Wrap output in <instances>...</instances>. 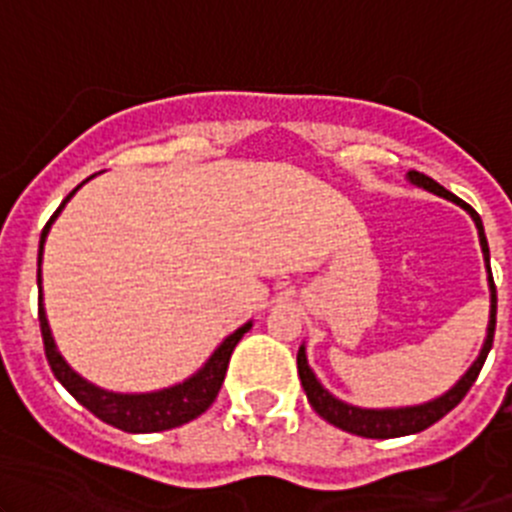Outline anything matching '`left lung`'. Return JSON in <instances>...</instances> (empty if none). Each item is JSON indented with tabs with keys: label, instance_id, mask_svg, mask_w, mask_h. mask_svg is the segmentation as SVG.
Wrapping results in <instances>:
<instances>
[{
	"label": "left lung",
	"instance_id": "1",
	"mask_svg": "<svg viewBox=\"0 0 512 512\" xmlns=\"http://www.w3.org/2000/svg\"><path fill=\"white\" fill-rule=\"evenodd\" d=\"M411 185L416 188L426 190V193L438 195L443 200H451L456 203L458 208L466 210L471 215V220L476 223L478 230V240H480V250H483V262L485 270H488V289H490V319H488V332H485V342L480 347V354L476 356L471 366H468L466 374L446 391V394L436 396L431 401H423V404H414V406H394V409H364V406H354L347 404V401L337 399L322 381L317 379V374L312 371L307 361V347H299L297 352V371H299V381H302V389L307 394V401L312 404V409L317 411L319 416L324 418L332 426L342 428V431L354 433V436H364V438H399V436H411V433L426 431L428 426H433L436 421H441L443 416L448 414L451 409H456L458 404L463 401V396L468 394L473 384H476L480 369H483L485 359H488L490 347H493V334H495V307H498V299H495V285H493V275H490V250H488V240H485V230H483V220L476 210L471 208L468 203H463L461 198H456L453 193H448L443 185H438L436 180L428 178V175L416 173V170H409L406 175Z\"/></svg>",
	"mask_w": 512,
	"mask_h": 512
}]
</instances>
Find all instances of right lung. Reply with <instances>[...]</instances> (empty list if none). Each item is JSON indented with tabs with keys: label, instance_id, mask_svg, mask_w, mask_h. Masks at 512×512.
<instances>
[{
	"label": "right lung",
	"instance_id": "right-lung-1",
	"mask_svg": "<svg viewBox=\"0 0 512 512\" xmlns=\"http://www.w3.org/2000/svg\"><path fill=\"white\" fill-rule=\"evenodd\" d=\"M91 178H94V175H91ZM81 185H76V188L66 195V200L59 205V210L51 215V220L46 223L44 230H41L39 237V270H36V285H39V324L41 339H44V352L46 359H49L51 371H54V376L61 381V386H64L81 406H86L91 414L101 418V421H106L108 426H116L128 433H153L183 426V423L205 414V411L213 406V401L218 399V391L225 381V371L227 364H230L232 349H235L237 342L245 337V332H250L252 319L242 324V327H237L230 337H225L223 342H220V347L208 356V361H205L193 376H188V379L180 381V384L168 386V389L143 391V394H121V391L101 389V386L84 379L79 371L71 369L69 361L61 356L59 347H56L49 319H46L44 292H41V257H44V242L46 237H49L51 225H54V220L59 218L64 205L74 198L76 190H79Z\"/></svg>",
	"mask_w": 512,
	"mask_h": 512
}]
</instances>
